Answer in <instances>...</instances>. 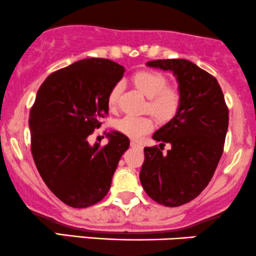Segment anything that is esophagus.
Masks as SVG:
<instances>
[{"mask_svg":"<svg viewBox=\"0 0 256 256\" xmlns=\"http://www.w3.org/2000/svg\"><path fill=\"white\" fill-rule=\"evenodd\" d=\"M131 146L138 148V149H143V146H142L140 143H138V142H136V140H132L131 142Z\"/></svg>","mask_w":256,"mask_h":256,"instance_id":"esophagus-1","label":"esophagus"}]
</instances>
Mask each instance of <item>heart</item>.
Returning <instances> with one entry per match:
<instances>
[{"label": "heart", "instance_id": "obj_1", "mask_svg": "<svg viewBox=\"0 0 256 256\" xmlns=\"http://www.w3.org/2000/svg\"><path fill=\"white\" fill-rule=\"evenodd\" d=\"M134 82L149 98V110L156 118L167 122L176 114L180 106V94L174 88L167 87L164 76L155 72H140L134 76ZM122 88L124 83L122 81L116 82L110 88L107 96L110 108H114L118 104ZM116 128L132 140H140L152 130L154 122L149 116H125L116 122Z\"/></svg>", "mask_w": 256, "mask_h": 256}]
</instances>
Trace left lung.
<instances>
[{
  "mask_svg": "<svg viewBox=\"0 0 256 256\" xmlns=\"http://www.w3.org/2000/svg\"><path fill=\"white\" fill-rule=\"evenodd\" d=\"M146 66L174 74L180 106L154 134L160 148H144L140 184L156 202L175 208L198 196L211 181L223 154L229 110L217 80L192 62L158 60ZM164 142L172 146L167 154L162 152Z\"/></svg>",
  "mask_w": 256,
  "mask_h": 256,
  "instance_id": "1",
  "label": "left lung"
}]
</instances>
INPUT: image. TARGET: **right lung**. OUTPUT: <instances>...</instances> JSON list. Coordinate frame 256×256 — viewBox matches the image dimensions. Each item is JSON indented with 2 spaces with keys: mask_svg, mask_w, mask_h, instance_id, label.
Listing matches in <instances>:
<instances>
[{
  "mask_svg": "<svg viewBox=\"0 0 256 256\" xmlns=\"http://www.w3.org/2000/svg\"><path fill=\"white\" fill-rule=\"evenodd\" d=\"M125 69L104 58H86L52 72L40 86L30 112V150L46 186L64 204L92 206L107 194L130 140L122 132L108 143L88 137L108 113L107 96Z\"/></svg>",
  "mask_w": 256,
  "mask_h": 256,
  "instance_id": "obj_1",
  "label": "right lung"
}]
</instances>
